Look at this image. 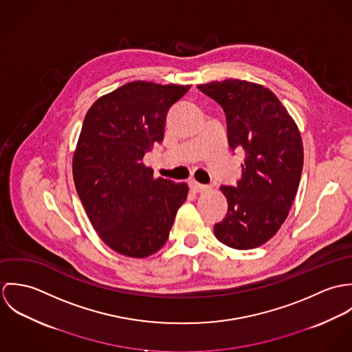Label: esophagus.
Returning a JSON list of instances; mask_svg holds the SVG:
<instances>
[{"instance_id": "esophagus-1", "label": "esophagus", "mask_w": 352, "mask_h": 352, "mask_svg": "<svg viewBox=\"0 0 352 352\" xmlns=\"http://www.w3.org/2000/svg\"><path fill=\"white\" fill-rule=\"evenodd\" d=\"M190 187H191V190H192L194 192H206V191L208 190L207 186L201 184V183H198V182H191V183H190Z\"/></svg>"}]
</instances>
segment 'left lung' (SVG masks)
I'll use <instances>...</instances> for the list:
<instances>
[{
  "mask_svg": "<svg viewBox=\"0 0 352 352\" xmlns=\"http://www.w3.org/2000/svg\"><path fill=\"white\" fill-rule=\"evenodd\" d=\"M226 116L232 151H245L236 187L222 186L225 218L215 237L234 250H253L276 234L298 191L303 166L300 130L279 99L263 85L243 80L198 85Z\"/></svg>",
  "mask_w": 352,
  "mask_h": 352,
  "instance_id": "obj_1",
  "label": "left lung"
}]
</instances>
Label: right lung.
I'll list each match as a JSON object with an SVG mask.
<instances>
[{"instance_id":"right-lung-1","label":"right lung","mask_w":352,"mask_h":352,"mask_svg":"<svg viewBox=\"0 0 352 352\" xmlns=\"http://www.w3.org/2000/svg\"><path fill=\"white\" fill-rule=\"evenodd\" d=\"M191 85L133 81L94 102L73 155L78 198L101 240L148 257L169 237L188 186L154 179L144 155L164 140L166 113Z\"/></svg>"}]
</instances>
